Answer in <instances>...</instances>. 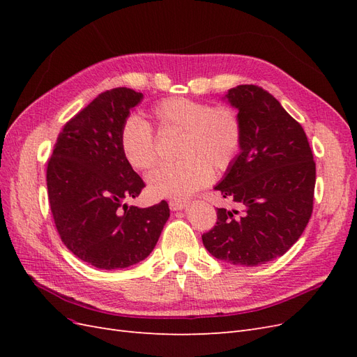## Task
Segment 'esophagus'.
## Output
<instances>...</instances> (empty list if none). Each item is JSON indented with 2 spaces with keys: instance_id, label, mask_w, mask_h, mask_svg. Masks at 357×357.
I'll return each mask as SVG.
<instances>
[{
  "instance_id": "34e87169",
  "label": "esophagus",
  "mask_w": 357,
  "mask_h": 357,
  "mask_svg": "<svg viewBox=\"0 0 357 357\" xmlns=\"http://www.w3.org/2000/svg\"><path fill=\"white\" fill-rule=\"evenodd\" d=\"M185 207H188V202L186 201H181V199H172L169 201V208L172 211H180Z\"/></svg>"
}]
</instances>
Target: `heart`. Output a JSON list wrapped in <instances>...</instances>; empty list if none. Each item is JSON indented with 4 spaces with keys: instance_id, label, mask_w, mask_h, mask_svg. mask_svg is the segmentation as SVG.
I'll use <instances>...</instances> for the list:
<instances>
[{
    "instance_id": "heart-1",
    "label": "heart",
    "mask_w": 357,
    "mask_h": 357,
    "mask_svg": "<svg viewBox=\"0 0 357 357\" xmlns=\"http://www.w3.org/2000/svg\"><path fill=\"white\" fill-rule=\"evenodd\" d=\"M158 131L178 134L177 164L158 168L147 177L149 193L155 198L181 199L204 188L211 169L222 172L240 152L243 128L232 109L167 98L152 109ZM121 147L129 165L150 169L158 160L153 129L144 119L129 116L121 131Z\"/></svg>"
}]
</instances>
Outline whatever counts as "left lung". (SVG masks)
Listing matches in <instances>:
<instances>
[{
  "label": "left lung",
  "mask_w": 357,
  "mask_h": 357,
  "mask_svg": "<svg viewBox=\"0 0 357 357\" xmlns=\"http://www.w3.org/2000/svg\"><path fill=\"white\" fill-rule=\"evenodd\" d=\"M225 101L238 112L240 153L214 186L244 208H218V223L202 235L219 261L256 266L283 256L312 213L316 164L302 126L271 93L255 84L229 89Z\"/></svg>",
  "instance_id": "obj_1"
}]
</instances>
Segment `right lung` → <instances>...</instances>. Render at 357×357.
Instances as JSON below:
<instances>
[{
  "mask_svg": "<svg viewBox=\"0 0 357 357\" xmlns=\"http://www.w3.org/2000/svg\"><path fill=\"white\" fill-rule=\"evenodd\" d=\"M143 93L116 88L75 114L59 134L47 164L50 210L62 243L100 269L135 265L152 253L169 218L165 201L128 205L144 188L122 147L121 131Z\"/></svg>",
  "mask_w": 357,
  "mask_h": 357,
  "instance_id": "add662e5",
  "label": "right lung"
}]
</instances>
